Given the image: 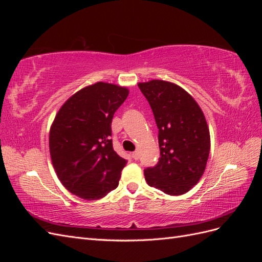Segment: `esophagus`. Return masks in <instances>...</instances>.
<instances>
[{
  "label": "esophagus",
  "instance_id": "34e87169",
  "mask_svg": "<svg viewBox=\"0 0 262 262\" xmlns=\"http://www.w3.org/2000/svg\"><path fill=\"white\" fill-rule=\"evenodd\" d=\"M139 156H140V153H139V150H136V152H133L132 153V157H133V160H138L139 158Z\"/></svg>",
  "mask_w": 262,
  "mask_h": 262
}]
</instances>
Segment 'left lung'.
<instances>
[{
    "instance_id": "obj_1",
    "label": "left lung",
    "mask_w": 262,
    "mask_h": 262,
    "mask_svg": "<svg viewBox=\"0 0 262 262\" xmlns=\"http://www.w3.org/2000/svg\"><path fill=\"white\" fill-rule=\"evenodd\" d=\"M158 128L161 157L144 170L148 186L166 194L188 192L202 177L210 153V131L200 106L180 86L162 80L139 83Z\"/></svg>"
}]
</instances>
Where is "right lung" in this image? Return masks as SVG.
Returning a JSON list of instances; mask_svg holds the SVG:
<instances>
[{
    "instance_id": "1",
    "label": "right lung",
    "mask_w": 262,
    "mask_h": 262,
    "mask_svg": "<svg viewBox=\"0 0 262 262\" xmlns=\"http://www.w3.org/2000/svg\"><path fill=\"white\" fill-rule=\"evenodd\" d=\"M128 95L126 87L95 83L71 96L54 118L52 165L62 185L78 198L98 200L118 187L126 161L113 147L112 121Z\"/></svg>"
}]
</instances>
